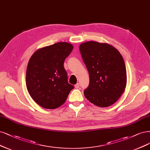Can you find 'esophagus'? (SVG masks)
<instances>
[{"mask_svg":"<svg viewBox=\"0 0 150 150\" xmlns=\"http://www.w3.org/2000/svg\"><path fill=\"white\" fill-rule=\"evenodd\" d=\"M79 86H80V85H79V83H77V84L74 86V87H76V89H78L79 87Z\"/></svg>","mask_w":150,"mask_h":150,"instance_id":"1","label":"esophagus"}]
</instances>
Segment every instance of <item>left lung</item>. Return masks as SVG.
Listing matches in <instances>:
<instances>
[{
  "instance_id": "1",
  "label": "left lung",
  "mask_w": 150,
  "mask_h": 150,
  "mask_svg": "<svg viewBox=\"0 0 150 150\" xmlns=\"http://www.w3.org/2000/svg\"><path fill=\"white\" fill-rule=\"evenodd\" d=\"M79 50L89 74V85L84 91L86 99L100 107L112 105L127 85L122 56L113 46L94 41L81 43Z\"/></svg>"
}]
</instances>
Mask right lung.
I'll list each match as a JSON object with an SVG mask.
<instances>
[{
    "mask_svg": "<svg viewBox=\"0 0 150 150\" xmlns=\"http://www.w3.org/2000/svg\"><path fill=\"white\" fill-rule=\"evenodd\" d=\"M73 49L59 42L37 50L31 56L26 73L29 94L38 105L54 109L63 105L74 86L68 83L64 61Z\"/></svg>",
    "mask_w": 150,
    "mask_h": 150,
    "instance_id": "1",
    "label": "right lung"
}]
</instances>
